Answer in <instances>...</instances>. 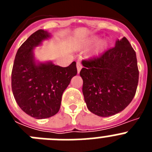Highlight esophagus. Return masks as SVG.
<instances>
[{
    "label": "esophagus",
    "instance_id": "34e87169",
    "mask_svg": "<svg viewBox=\"0 0 152 152\" xmlns=\"http://www.w3.org/2000/svg\"><path fill=\"white\" fill-rule=\"evenodd\" d=\"M81 68H82V64H81V63L79 62V61H77V73H80V70H81Z\"/></svg>",
    "mask_w": 152,
    "mask_h": 152
}]
</instances>
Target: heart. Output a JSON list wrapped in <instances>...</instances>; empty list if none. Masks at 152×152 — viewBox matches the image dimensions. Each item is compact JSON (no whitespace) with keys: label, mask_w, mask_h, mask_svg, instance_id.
Returning <instances> with one entry per match:
<instances>
[{"label":"heart","mask_w":152,"mask_h":152,"mask_svg":"<svg viewBox=\"0 0 152 152\" xmlns=\"http://www.w3.org/2000/svg\"><path fill=\"white\" fill-rule=\"evenodd\" d=\"M99 38H98L97 36H91L90 38H88V39H86L85 41L84 42V43H83V46L87 48V47H90L91 45H93L94 44H95L96 42L98 41ZM107 46V42L106 41H102L100 42L97 45H96L95 47L94 51V53L95 55H98L101 53L104 49H106V47Z\"/></svg>","instance_id":"1"}]
</instances>
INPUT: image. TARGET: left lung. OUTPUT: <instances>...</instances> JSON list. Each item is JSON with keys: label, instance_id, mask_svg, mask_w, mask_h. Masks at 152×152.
Wrapping results in <instances>:
<instances>
[{"label": "left lung", "instance_id": "obj_1", "mask_svg": "<svg viewBox=\"0 0 152 152\" xmlns=\"http://www.w3.org/2000/svg\"><path fill=\"white\" fill-rule=\"evenodd\" d=\"M82 92L88 110L107 117L131 103L139 83L136 54L126 37L97 58L82 61Z\"/></svg>", "mask_w": 152, "mask_h": 152}]
</instances>
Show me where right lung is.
<instances>
[{"mask_svg": "<svg viewBox=\"0 0 152 152\" xmlns=\"http://www.w3.org/2000/svg\"><path fill=\"white\" fill-rule=\"evenodd\" d=\"M49 36L42 29L31 35L19 48L12 69L16 101L23 112L36 119L51 117L58 112L63 92L77 73L75 61L65 68L52 62L36 64L34 47Z\"/></svg>", "mask_w": 152, "mask_h": 152, "instance_id": "add662e5", "label": "right lung"}]
</instances>
